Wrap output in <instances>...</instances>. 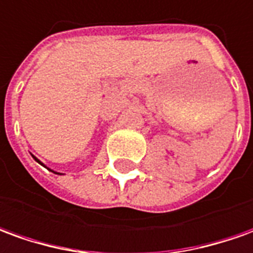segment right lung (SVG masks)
I'll use <instances>...</instances> for the list:
<instances>
[{
  "label": "right lung",
  "mask_w": 253,
  "mask_h": 253,
  "mask_svg": "<svg viewBox=\"0 0 253 253\" xmlns=\"http://www.w3.org/2000/svg\"><path fill=\"white\" fill-rule=\"evenodd\" d=\"M33 158H34V160H36V161H37V163H38V164H41V165H43V164L41 163V161H40L38 158H36V157H34V156H33ZM43 167H45V165H43ZM49 170H50V169H49ZM52 172H53V170H52ZM55 173H57V172H55ZM57 175H62V173H57Z\"/></svg>",
  "instance_id": "1"
}]
</instances>
